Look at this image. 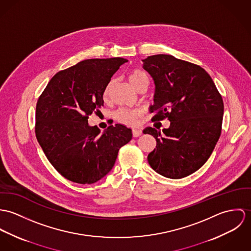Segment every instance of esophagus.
Returning <instances> with one entry per match:
<instances>
[{
	"label": "esophagus",
	"instance_id": "obj_1",
	"mask_svg": "<svg viewBox=\"0 0 251 251\" xmlns=\"http://www.w3.org/2000/svg\"><path fill=\"white\" fill-rule=\"evenodd\" d=\"M142 134L141 130H133V137L134 138H138Z\"/></svg>",
	"mask_w": 251,
	"mask_h": 251
}]
</instances>
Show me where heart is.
Listing matches in <instances>:
<instances>
[{
	"instance_id": "1",
	"label": "heart",
	"mask_w": 251,
	"mask_h": 251,
	"mask_svg": "<svg viewBox=\"0 0 251 251\" xmlns=\"http://www.w3.org/2000/svg\"><path fill=\"white\" fill-rule=\"evenodd\" d=\"M129 82L131 85L137 90L140 86H148L149 77L148 75L139 69H134L129 73ZM112 87V82L109 83L104 91V97L107 98ZM140 116V112L138 110H119L115 113V118L122 124L128 126H135L138 123Z\"/></svg>"
}]
</instances>
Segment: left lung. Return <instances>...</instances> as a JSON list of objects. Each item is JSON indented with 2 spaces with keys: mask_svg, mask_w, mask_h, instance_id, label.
<instances>
[{
  "mask_svg": "<svg viewBox=\"0 0 251 251\" xmlns=\"http://www.w3.org/2000/svg\"><path fill=\"white\" fill-rule=\"evenodd\" d=\"M142 62L155 84L152 121H170L163 134L151 127L143 130L157 141L148 163L167 178L187 177L207 162L220 139L223 98L199 65L170 55L147 56Z\"/></svg>",
  "mask_w": 251,
  "mask_h": 251,
  "instance_id": "8db88e82",
  "label": "left lung"
}]
</instances>
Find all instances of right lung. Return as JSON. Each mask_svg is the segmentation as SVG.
Segmentation results:
<instances>
[{
  "mask_svg": "<svg viewBox=\"0 0 251 251\" xmlns=\"http://www.w3.org/2000/svg\"><path fill=\"white\" fill-rule=\"evenodd\" d=\"M128 60L123 57L90 58L59 71L38 98L35 135L47 159L64 178L93 184L114 166L120 147L132 139L122 124L103 133L90 126L88 115L103 105L112 75Z\"/></svg>",
  "mask_w": 251,
  "mask_h": 251,
  "instance_id": "obj_1",
  "label": "right lung"
}]
</instances>
